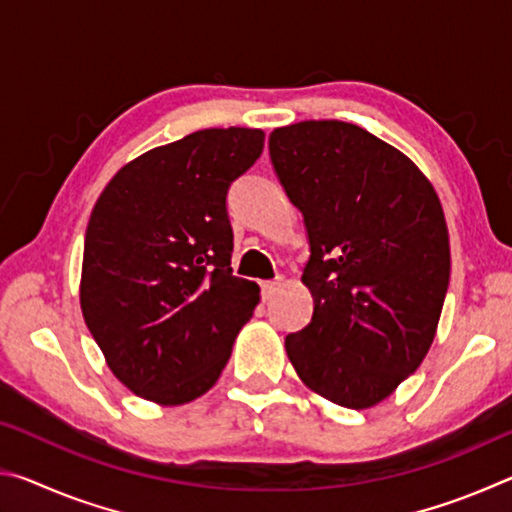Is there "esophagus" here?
I'll return each mask as SVG.
<instances>
[{
    "label": "esophagus",
    "instance_id": "obj_1",
    "mask_svg": "<svg viewBox=\"0 0 512 512\" xmlns=\"http://www.w3.org/2000/svg\"><path fill=\"white\" fill-rule=\"evenodd\" d=\"M282 287V280L277 277V280H268V282H262V298L264 300H271L275 296V291Z\"/></svg>",
    "mask_w": 512,
    "mask_h": 512
}]
</instances>
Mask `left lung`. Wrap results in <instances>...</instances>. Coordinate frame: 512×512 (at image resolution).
<instances>
[{
	"instance_id": "8db88e82",
	"label": "left lung",
	"mask_w": 512,
	"mask_h": 512,
	"mask_svg": "<svg viewBox=\"0 0 512 512\" xmlns=\"http://www.w3.org/2000/svg\"><path fill=\"white\" fill-rule=\"evenodd\" d=\"M268 151L311 253L302 282L314 314L284 348L311 391L368 409L436 336L452 268L438 194L404 153L348 121L275 128Z\"/></svg>"
}]
</instances>
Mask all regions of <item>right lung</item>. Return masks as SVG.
<instances>
[{"instance_id":"1","label":"right lung","mask_w":512,"mask_h":512,"mask_svg":"<svg viewBox=\"0 0 512 512\" xmlns=\"http://www.w3.org/2000/svg\"><path fill=\"white\" fill-rule=\"evenodd\" d=\"M259 128H205L140 155L103 189L83 246L81 309L115 377L164 406L210 391L259 302L232 275L228 189Z\"/></svg>"}]
</instances>
